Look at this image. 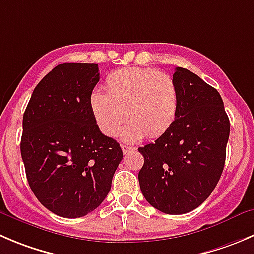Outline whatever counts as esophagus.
Returning a JSON list of instances; mask_svg holds the SVG:
<instances>
[{"label": "esophagus", "instance_id": "esophagus-1", "mask_svg": "<svg viewBox=\"0 0 254 254\" xmlns=\"http://www.w3.org/2000/svg\"><path fill=\"white\" fill-rule=\"evenodd\" d=\"M122 150L124 154H127V152L130 151H134L135 147L134 146H127V145H122Z\"/></svg>", "mask_w": 254, "mask_h": 254}]
</instances>
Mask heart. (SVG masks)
I'll return each instance as SVG.
<instances>
[{"mask_svg":"<svg viewBox=\"0 0 254 254\" xmlns=\"http://www.w3.org/2000/svg\"><path fill=\"white\" fill-rule=\"evenodd\" d=\"M107 93L93 90L90 110L99 129L115 136L127 118L131 122L123 130V139L134 142L145 134H164L179 110V90L169 74L150 68H125L107 78Z\"/></svg>","mask_w":254,"mask_h":254,"instance_id":"1","label":"heart"}]
</instances>
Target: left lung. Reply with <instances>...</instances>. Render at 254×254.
Segmentation results:
<instances>
[{"label": "left lung", "instance_id": "obj_1", "mask_svg": "<svg viewBox=\"0 0 254 254\" xmlns=\"http://www.w3.org/2000/svg\"><path fill=\"white\" fill-rule=\"evenodd\" d=\"M172 79L179 90L177 115L155 142L139 147L144 156L139 184L152 207L182 215L197 208L220 180L230 119L220 93L195 73L177 67Z\"/></svg>", "mask_w": 254, "mask_h": 254}]
</instances>
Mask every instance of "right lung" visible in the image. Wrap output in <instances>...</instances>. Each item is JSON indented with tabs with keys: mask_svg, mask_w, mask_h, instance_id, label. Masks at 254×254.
<instances>
[{
	"mask_svg": "<svg viewBox=\"0 0 254 254\" xmlns=\"http://www.w3.org/2000/svg\"><path fill=\"white\" fill-rule=\"evenodd\" d=\"M97 63H62L34 88L23 114L21 155L31 190L51 212L83 217L104 201L123 159L99 130L89 95Z\"/></svg>",
	"mask_w": 254,
	"mask_h": 254,
	"instance_id": "obj_1",
	"label": "right lung"
}]
</instances>
